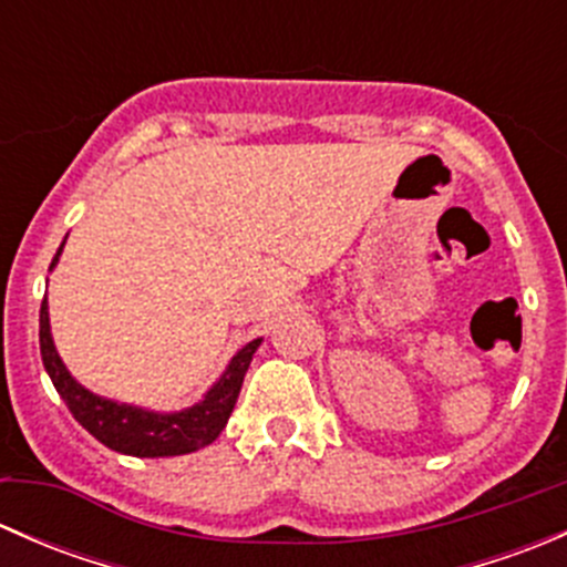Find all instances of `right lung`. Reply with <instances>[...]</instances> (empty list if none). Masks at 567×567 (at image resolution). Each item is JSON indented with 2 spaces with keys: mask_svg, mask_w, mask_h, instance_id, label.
I'll list each match as a JSON object with an SVG mask.
<instances>
[{
  "mask_svg": "<svg viewBox=\"0 0 567 567\" xmlns=\"http://www.w3.org/2000/svg\"><path fill=\"white\" fill-rule=\"evenodd\" d=\"M62 251V247H60ZM51 260L54 268L56 257ZM260 340H251L241 351L233 357L230 368L225 370L214 390L205 394L203 403L194 409L181 411V414H153V411L134 409V405L114 403L104 400L99 394L87 392L82 384L71 379L62 359L56 357V348L51 342L49 329V305H40V357H43V368L49 370L51 384L65 400L68 411L73 420L93 433L101 444L109 450L123 455H136V458H164V455H186L199 447H208L221 431H225L227 420L233 414L238 392H241L244 375H247L251 357H255Z\"/></svg>",
  "mask_w": 567,
  "mask_h": 567,
  "instance_id": "obj_1",
  "label": "right lung"
}]
</instances>
